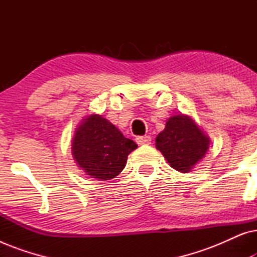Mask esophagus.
Returning a JSON list of instances; mask_svg holds the SVG:
<instances>
[{
    "label": "esophagus",
    "instance_id": "34e87169",
    "mask_svg": "<svg viewBox=\"0 0 257 257\" xmlns=\"http://www.w3.org/2000/svg\"><path fill=\"white\" fill-rule=\"evenodd\" d=\"M151 137L150 136H142V137H137L136 142L139 144V145H150L151 144Z\"/></svg>",
    "mask_w": 257,
    "mask_h": 257
}]
</instances>
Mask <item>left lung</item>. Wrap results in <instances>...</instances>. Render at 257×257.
<instances>
[{
    "mask_svg": "<svg viewBox=\"0 0 257 257\" xmlns=\"http://www.w3.org/2000/svg\"><path fill=\"white\" fill-rule=\"evenodd\" d=\"M209 137L187 114H174L167 119L164 131L156 138V147L172 168L188 173L208 152Z\"/></svg>",
    "mask_w": 257,
    "mask_h": 257,
    "instance_id": "left-lung-1",
    "label": "left lung"
}]
</instances>
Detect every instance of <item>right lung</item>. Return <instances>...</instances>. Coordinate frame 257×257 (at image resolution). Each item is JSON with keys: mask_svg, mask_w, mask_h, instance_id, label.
Instances as JSON below:
<instances>
[{"mask_svg": "<svg viewBox=\"0 0 257 257\" xmlns=\"http://www.w3.org/2000/svg\"><path fill=\"white\" fill-rule=\"evenodd\" d=\"M138 145L101 114L92 113L76 127L71 152L76 164L90 178L111 180L124 170L128 154Z\"/></svg>", "mask_w": 257, "mask_h": 257, "instance_id": "1", "label": "right lung"}]
</instances>
